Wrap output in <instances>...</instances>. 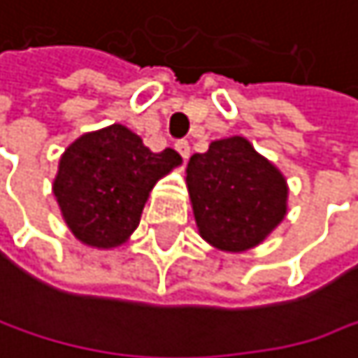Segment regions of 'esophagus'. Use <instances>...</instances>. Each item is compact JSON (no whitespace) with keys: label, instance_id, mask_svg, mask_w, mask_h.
<instances>
[{"label":"esophagus","instance_id":"34e87169","mask_svg":"<svg viewBox=\"0 0 358 358\" xmlns=\"http://www.w3.org/2000/svg\"><path fill=\"white\" fill-rule=\"evenodd\" d=\"M176 150L182 155V159H189V155H191V144H189L187 140H178V142H176Z\"/></svg>","mask_w":358,"mask_h":358}]
</instances>
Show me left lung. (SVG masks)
I'll return each instance as SVG.
<instances>
[{
	"mask_svg": "<svg viewBox=\"0 0 358 358\" xmlns=\"http://www.w3.org/2000/svg\"><path fill=\"white\" fill-rule=\"evenodd\" d=\"M199 235L222 252L260 245L287 214L285 176L243 136L214 140L187 165Z\"/></svg>",
	"mask_w": 358,
	"mask_h": 358,
	"instance_id": "8db88e82",
	"label": "left lung"
}]
</instances>
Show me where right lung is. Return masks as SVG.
I'll list each match as a JSON object with an SVG mask.
<instances>
[{"mask_svg":"<svg viewBox=\"0 0 358 358\" xmlns=\"http://www.w3.org/2000/svg\"><path fill=\"white\" fill-rule=\"evenodd\" d=\"M180 163L173 148L152 152L131 129L113 123L62 152L52 189L71 233L90 248L110 250L129 239L157 180Z\"/></svg>","mask_w":358,"mask_h":358,"instance_id":"right-lung-1","label":"right lung"}]
</instances>
